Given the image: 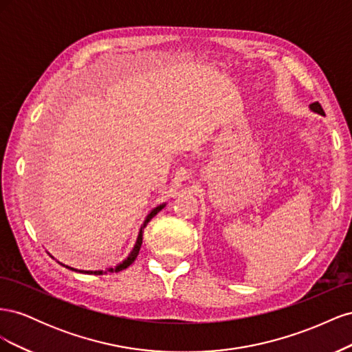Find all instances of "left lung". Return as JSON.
<instances>
[{"label": "left lung", "instance_id": "1", "mask_svg": "<svg viewBox=\"0 0 352 352\" xmlns=\"http://www.w3.org/2000/svg\"><path fill=\"white\" fill-rule=\"evenodd\" d=\"M310 110H311L313 113H317V114H322V116H324V111H323V109H322V105L318 104V102H313V104H310Z\"/></svg>", "mask_w": 352, "mask_h": 352}]
</instances>
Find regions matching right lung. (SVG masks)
<instances>
[{"mask_svg": "<svg viewBox=\"0 0 352 352\" xmlns=\"http://www.w3.org/2000/svg\"><path fill=\"white\" fill-rule=\"evenodd\" d=\"M166 204L167 202H163V204H160V206H157V207H154L150 212H148L146 214V217H145V220H144V223L141 225V229H140V232H138V236H136V241H135V245H133V248H132V251L129 252V255H127V257L123 260V261H120L119 264L116 265V267H109V269H105V270H79V269H74V267H70V265H67V264H63V263H60L63 267H66V269H69V270H72V272H78V273H87V274H104V273H117V272H120V270H124V269H127L129 267V265L135 261V258L138 257V254H140V250H141V245H142V230H144V228L148 225V221H150L154 216H157V212H160L162 211L164 207H166ZM52 257V255H51ZM54 258V257H52Z\"/></svg>", "mask_w": 352, "mask_h": 352, "instance_id": "add662e5", "label": "right lung"}]
</instances>
